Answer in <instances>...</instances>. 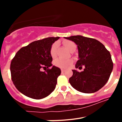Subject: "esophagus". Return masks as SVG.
Here are the masks:
<instances>
[{"mask_svg": "<svg viewBox=\"0 0 122 122\" xmlns=\"http://www.w3.org/2000/svg\"><path fill=\"white\" fill-rule=\"evenodd\" d=\"M61 71H62V73H63V72L65 71V70H63V69H61Z\"/></svg>", "mask_w": 122, "mask_h": 122, "instance_id": "1", "label": "esophagus"}]
</instances>
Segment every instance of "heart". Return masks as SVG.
<instances>
[{
	"label": "heart",
	"instance_id": "obj_1",
	"mask_svg": "<svg viewBox=\"0 0 122 122\" xmlns=\"http://www.w3.org/2000/svg\"><path fill=\"white\" fill-rule=\"evenodd\" d=\"M63 46L69 51L72 52L73 51L75 50L76 48V44L74 42L70 40H65L62 42ZM57 43H54L51 46L50 50H49V54L50 56L52 58H55L57 55ZM73 61L72 59H63L61 58L56 59L54 61V65L57 67L60 68H67L73 64Z\"/></svg>",
	"mask_w": 122,
	"mask_h": 122
}]
</instances>
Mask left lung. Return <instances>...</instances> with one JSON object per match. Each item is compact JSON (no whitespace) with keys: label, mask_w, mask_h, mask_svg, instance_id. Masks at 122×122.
<instances>
[{"label":"left lung","mask_w":122,"mask_h":122,"mask_svg":"<svg viewBox=\"0 0 122 122\" xmlns=\"http://www.w3.org/2000/svg\"><path fill=\"white\" fill-rule=\"evenodd\" d=\"M77 45L79 60L76 68L84 71L73 70L69 79L72 87L85 93H94L101 89L109 79L113 69L111 54L99 41L81 35L65 37Z\"/></svg>","instance_id":"8db88e82"}]
</instances>
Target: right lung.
<instances>
[{"label": "right lung", "instance_id": "add662e5", "mask_svg": "<svg viewBox=\"0 0 122 122\" xmlns=\"http://www.w3.org/2000/svg\"><path fill=\"white\" fill-rule=\"evenodd\" d=\"M57 37L35 41L19 49L10 64L11 80L17 89L28 97L36 100L48 97L54 90L61 71L52 65L51 46ZM47 70L42 72L41 69Z\"/></svg>", "mask_w": 122, "mask_h": 122}]
</instances>
